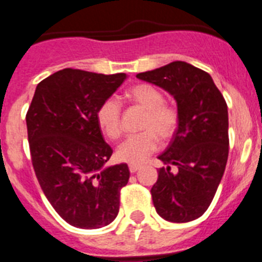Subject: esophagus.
<instances>
[{
  "mask_svg": "<svg viewBox=\"0 0 262 262\" xmlns=\"http://www.w3.org/2000/svg\"><path fill=\"white\" fill-rule=\"evenodd\" d=\"M140 168H142V165H139V164H129L128 165V169L131 173H135L136 170H139Z\"/></svg>",
  "mask_w": 262,
  "mask_h": 262,
  "instance_id": "obj_1",
  "label": "esophagus"
}]
</instances>
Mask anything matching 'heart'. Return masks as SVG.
Returning <instances> with one entry per match:
<instances>
[{
  "label": "heart",
  "instance_id": "b5f03b06",
  "mask_svg": "<svg viewBox=\"0 0 262 262\" xmlns=\"http://www.w3.org/2000/svg\"><path fill=\"white\" fill-rule=\"evenodd\" d=\"M126 98L134 105L145 110L143 133L124 139L117 148V157L129 164L143 163L159 147V138L169 140L173 138L180 124L177 107L164 102V94L149 84H136L126 92ZM97 122L107 138L118 139L120 127V103L117 98H107L97 110Z\"/></svg>",
  "mask_w": 262,
  "mask_h": 262
}]
</instances>
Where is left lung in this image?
Wrapping results in <instances>:
<instances>
[{"mask_svg":"<svg viewBox=\"0 0 262 262\" xmlns=\"http://www.w3.org/2000/svg\"><path fill=\"white\" fill-rule=\"evenodd\" d=\"M136 77L174 97L180 124L165 152L151 194L157 214L173 223L202 216L214 200L228 159V110L211 76L185 61H173ZM176 166V173L170 166Z\"/></svg>","mask_w":262,"mask_h":262,"instance_id":"8db88e82","label":"left lung"}]
</instances>
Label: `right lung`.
Wrapping results in <instances>:
<instances>
[{
  "instance_id": "add662e5",
  "label": "right lung",
  "mask_w": 262,
  "mask_h": 262,
  "mask_svg": "<svg viewBox=\"0 0 262 262\" xmlns=\"http://www.w3.org/2000/svg\"><path fill=\"white\" fill-rule=\"evenodd\" d=\"M127 78L66 68L40 81L26 114L34 170L41 190L71 226L101 228L117 217L127 164L106 166L113 155L97 110Z\"/></svg>"
}]
</instances>
